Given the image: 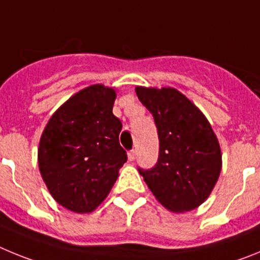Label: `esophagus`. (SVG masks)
<instances>
[{"label": "esophagus", "mask_w": 260, "mask_h": 260, "mask_svg": "<svg viewBox=\"0 0 260 260\" xmlns=\"http://www.w3.org/2000/svg\"><path fill=\"white\" fill-rule=\"evenodd\" d=\"M127 157H128V160H130V161H134L135 157H137V151H135V150H130V151H128Z\"/></svg>", "instance_id": "esophagus-1"}]
</instances>
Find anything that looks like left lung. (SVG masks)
<instances>
[{
	"label": "left lung",
	"mask_w": 260,
	"mask_h": 260,
	"mask_svg": "<svg viewBox=\"0 0 260 260\" xmlns=\"http://www.w3.org/2000/svg\"><path fill=\"white\" fill-rule=\"evenodd\" d=\"M135 92L152 113L158 135L157 161L138 171L168 210H194L208 198L221 171V151L210 122L177 89L137 87Z\"/></svg>",
	"instance_id": "1"
}]
</instances>
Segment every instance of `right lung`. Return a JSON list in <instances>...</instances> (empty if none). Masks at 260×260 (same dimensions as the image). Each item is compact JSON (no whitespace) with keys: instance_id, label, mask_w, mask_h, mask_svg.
<instances>
[{"instance_id":"right-lung-1","label":"right lung","mask_w":260,"mask_h":260,"mask_svg":"<svg viewBox=\"0 0 260 260\" xmlns=\"http://www.w3.org/2000/svg\"><path fill=\"white\" fill-rule=\"evenodd\" d=\"M116 92L87 87L50 117L39 146V168L48 190L77 213L95 210L127 160L119 146L122 123L112 113Z\"/></svg>"}]
</instances>
